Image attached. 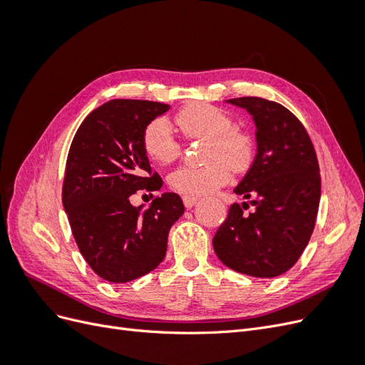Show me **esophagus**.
<instances>
[{
  "instance_id": "esophagus-1",
  "label": "esophagus",
  "mask_w": 365,
  "mask_h": 365,
  "mask_svg": "<svg viewBox=\"0 0 365 365\" xmlns=\"http://www.w3.org/2000/svg\"><path fill=\"white\" fill-rule=\"evenodd\" d=\"M197 200H200L197 196H182V202L187 208H192L197 202Z\"/></svg>"
}]
</instances>
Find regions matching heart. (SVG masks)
I'll return each mask as SVG.
<instances>
[{
  "label": "heart",
  "mask_w": 365,
  "mask_h": 365,
  "mask_svg": "<svg viewBox=\"0 0 365 365\" xmlns=\"http://www.w3.org/2000/svg\"><path fill=\"white\" fill-rule=\"evenodd\" d=\"M176 125L190 140H207L202 165H181L169 175V187L185 196L213 192L230 180V169L244 172L254 155L252 140L235 128V120L225 111L208 103H190L176 115ZM143 150L149 160L169 164L180 157L181 145L164 117L146 125L141 137Z\"/></svg>",
  "instance_id": "b5f03b06"
}]
</instances>
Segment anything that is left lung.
I'll list each match as a JSON object with an SVG mask.
<instances>
[{"mask_svg":"<svg viewBox=\"0 0 365 365\" xmlns=\"http://www.w3.org/2000/svg\"><path fill=\"white\" fill-rule=\"evenodd\" d=\"M256 123L257 153L235 193L250 205H230L213 248L225 267L252 277H277L303 254L317 222L322 176L306 128L288 108L262 97L230 98Z\"/></svg>","mask_w":365,"mask_h":365,"instance_id":"8db88e82","label":"left lung"}]
</instances>
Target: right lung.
I'll return each mask as SVG.
<instances>
[{
	"instance_id": "obj_1",
	"label": "right lung",
	"mask_w": 365,
	"mask_h": 365,
	"mask_svg": "<svg viewBox=\"0 0 365 365\" xmlns=\"http://www.w3.org/2000/svg\"><path fill=\"white\" fill-rule=\"evenodd\" d=\"M168 109L160 102L115 98L88 114L71 141L62 204L83 259L111 283L155 269L165 256L170 227L184 213L176 193L157 196L145 212L129 202L137 190L161 189L141 137L149 121Z\"/></svg>"
}]
</instances>
